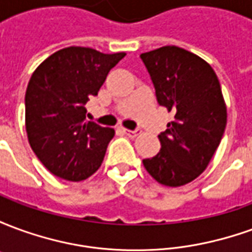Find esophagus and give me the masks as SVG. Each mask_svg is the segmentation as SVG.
I'll use <instances>...</instances> for the list:
<instances>
[{
  "mask_svg": "<svg viewBox=\"0 0 252 252\" xmlns=\"http://www.w3.org/2000/svg\"><path fill=\"white\" fill-rule=\"evenodd\" d=\"M123 132L126 133V135H128L129 137H136L137 135H140V131H131V129H126V128H123Z\"/></svg>",
  "mask_w": 252,
  "mask_h": 252,
  "instance_id": "1",
  "label": "esophagus"
}]
</instances>
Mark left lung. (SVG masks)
<instances>
[{
    "label": "left lung",
    "mask_w": 252,
    "mask_h": 252,
    "mask_svg": "<svg viewBox=\"0 0 252 252\" xmlns=\"http://www.w3.org/2000/svg\"><path fill=\"white\" fill-rule=\"evenodd\" d=\"M140 58L159 105L174 113L158 135L160 151L143 164L162 185H186L208 167L221 142L227 106L220 82L209 63L180 47H160Z\"/></svg>",
    "instance_id": "8db88e82"
}]
</instances>
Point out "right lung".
Returning <instances> with one entry per match:
<instances>
[{
  "label": "right lung",
  "mask_w": 252,
  "mask_h": 252,
  "mask_svg": "<svg viewBox=\"0 0 252 252\" xmlns=\"http://www.w3.org/2000/svg\"><path fill=\"white\" fill-rule=\"evenodd\" d=\"M126 55L67 47L32 74L25 93V128L31 148L54 175L78 182L99 169L115 129L86 120L85 105Z\"/></svg>",
  "instance_id": "add662e5"
}]
</instances>
